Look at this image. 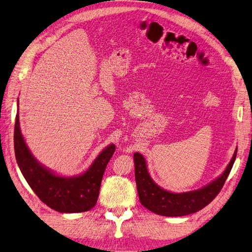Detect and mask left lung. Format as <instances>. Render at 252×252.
<instances>
[{"label": "left lung", "instance_id": "left-lung-1", "mask_svg": "<svg viewBox=\"0 0 252 252\" xmlns=\"http://www.w3.org/2000/svg\"><path fill=\"white\" fill-rule=\"evenodd\" d=\"M238 149L224 173L200 189L186 192H170L161 189L151 178L147 161L139 153L134 154L135 179L141 204L151 212L165 217H182L197 213L212 202L220 192L237 157Z\"/></svg>", "mask_w": 252, "mask_h": 252}]
</instances>
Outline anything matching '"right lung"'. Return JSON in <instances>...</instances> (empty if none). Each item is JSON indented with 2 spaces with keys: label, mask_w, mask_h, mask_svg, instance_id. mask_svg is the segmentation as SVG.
<instances>
[{
  "label": "right lung",
  "mask_w": 252,
  "mask_h": 252,
  "mask_svg": "<svg viewBox=\"0 0 252 252\" xmlns=\"http://www.w3.org/2000/svg\"><path fill=\"white\" fill-rule=\"evenodd\" d=\"M19 107V104H18ZM19 109L14 124V153L18 165L30 188L46 205L59 213H83L93 208L100 183L115 145L105 148L86 172L75 177H61L46 168L33 157L20 128Z\"/></svg>",
  "instance_id": "right-lung-1"
}]
</instances>
